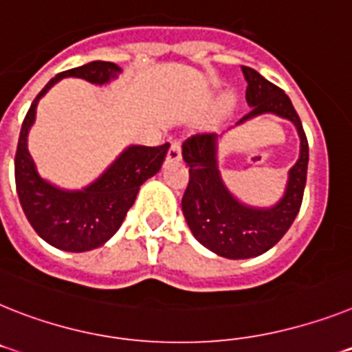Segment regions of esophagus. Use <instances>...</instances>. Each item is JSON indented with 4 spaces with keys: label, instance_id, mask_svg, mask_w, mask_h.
<instances>
[{
    "label": "esophagus",
    "instance_id": "1",
    "mask_svg": "<svg viewBox=\"0 0 352 352\" xmlns=\"http://www.w3.org/2000/svg\"><path fill=\"white\" fill-rule=\"evenodd\" d=\"M182 157V150H181V143L179 141H173L170 146V150H168V155H166V161L168 162H177L181 161Z\"/></svg>",
    "mask_w": 352,
    "mask_h": 352
}]
</instances>
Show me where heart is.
I'll list each match as a JSON object with an SVG mask.
<instances>
[{
	"instance_id": "obj_1",
	"label": "heart",
	"mask_w": 352,
	"mask_h": 352,
	"mask_svg": "<svg viewBox=\"0 0 352 352\" xmlns=\"http://www.w3.org/2000/svg\"><path fill=\"white\" fill-rule=\"evenodd\" d=\"M231 102H232V96H229V94H227L226 98H223V103H226V105H231Z\"/></svg>"
}]
</instances>
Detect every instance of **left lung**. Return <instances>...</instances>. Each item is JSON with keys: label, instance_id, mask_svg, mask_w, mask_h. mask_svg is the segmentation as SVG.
I'll return each mask as SVG.
<instances>
[{"label": "left lung", "instance_id": "obj_1", "mask_svg": "<svg viewBox=\"0 0 352 352\" xmlns=\"http://www.w3.org/2000/svg\"><path fill=\"white\" fill-rule=\"evenodd\" d=\"M241 71L247 80L245 98L252 109L238 125L267 112L286 118L299 132L300 155L288 173L285 197L274 208L259 209L236 200L221 181L217 134H197L184 141L182 157L190 166V182L182 197L184 218L204 247L229 259L256 258L281 240L299 212L308 173V140L290 98L252 67L241 66Z\"/></svg>", "mask_w": 352, "mask_h": 352}]
</instances>
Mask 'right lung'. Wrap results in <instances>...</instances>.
Returning <instances> with one entry per match:
<instances>
[{
    "mask_svg": "<svg viewBox=\"0 0 352 352\" xmlns=\"http://www.w3.org/2000/svg\"><path fill=\"white\" fill-rule=\"evenodd\" d=\"M121 67L114 62L94 60L62 71L44 85L21 126L16 150V188L21 208L35 232L50 245L67 252H85L102 247L120 229L132 208L140 186L161 170L170 143L161 146L132 144L103 171L93 184L80 191H66L50 184L37 173L28 152V131L35 121L37 103L52 85L66 76L103 85L116 78Z\"/></svg>",
    "mask_w": 352,
    "mask_h": 352,
    "instance_id": "obj_1",
    "label": "right lung"
}]
</instances>
